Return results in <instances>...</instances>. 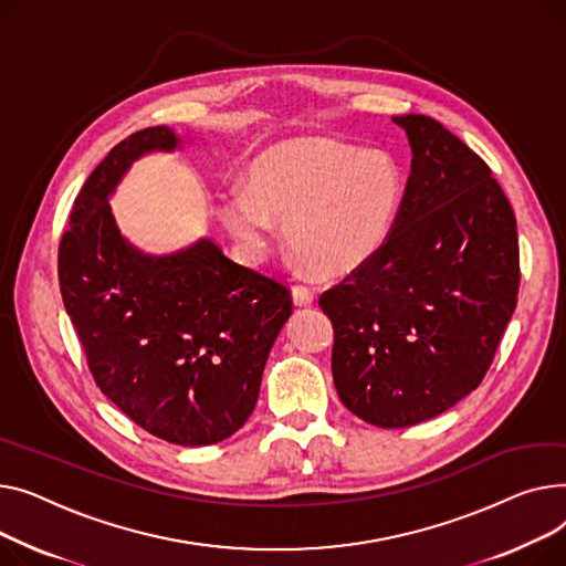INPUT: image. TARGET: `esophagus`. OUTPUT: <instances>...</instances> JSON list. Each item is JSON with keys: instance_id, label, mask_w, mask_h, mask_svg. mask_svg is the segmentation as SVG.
Returning <instances> with one entry per match:
<instances>
[{"instance_id": "34e87169", "label": "esophagus", "mask_w": 566, "mask_h": 566, "mask_svg": "<svg viewBox=\"0 0 566 566\" xmlns=\"http://www.w3.org/2000/svg\"><path fill=\"white\" fill-rule=\"evenodd\" d=\"M292 298H294L296 306H311L315 302V292L308 285H294L292 287Z\"/></svg>"}]
</instances>
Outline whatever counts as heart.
Here are the masks:
<instances>
[{
	"instance_id": "b5f03b06",
	"label": "heart",
	"mask_w": 566,
	"mask_h": 566,
	"mask_svg": "<svg viewBox=\"0 0 566 566\" xmlns=\"http://www.w3.org/2000/svg\"><path fill=\"white\" fill-rule=\"evenodd\" d=\"M405 180L392 155L331 139L283 142L249 171V193L223 191L217 212L244 253L260 260L285 226L290 249L326 276L349 274L390 238Z\"/></svg>"
}]
</instances>
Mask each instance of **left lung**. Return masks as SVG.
I'll use <instances>...</instances> for the list:
<instances>
[{"mask_svg": "<svg viewBox=\"0 0 566 566\" xmlns=\"http://www.w3.org/2000/svg\"><path fill=\"white\" fill-rule=\"evenodd\" d=\"M411 176L386 244L319 296L331 370L360 420L411 427L475 390L516 308V219L486 161L439 120L392 118Z\"/></svg>", "mask_w": 566, "mask_h": 566, "instance_id": "1", "label": "left lung"}]
</instances>
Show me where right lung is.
I'll return each instance as SVG.
<instances>
[{
  "instance_id": "1",
  "label": "right lung",
  "mask_w": 566,
  "mask_h": 566,
  "mask_svg": "<svg viewBox=\"0 0 566 566\" xmlns=\"http://www.w3.org/2000/svg\"><path fill=\"white\" fill-rule=\"evenodd\" d=\"M178 144L169 127H146L95 166L59 242V287L97 388L148 434L212 446L251 416L292 296L212 240L146 255L120 235L109 208L120 176Z\"/></svg>"
}]
</instances>
